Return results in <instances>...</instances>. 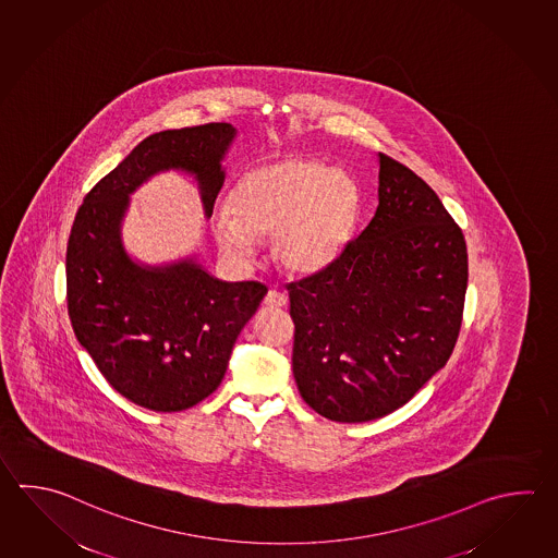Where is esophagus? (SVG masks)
Wrapping results in <instances>:
<instances>
[{"mask_svg":"<svg viewBox=\"0 0 558 558\" xmlns=\"http://www.w3.org/2000/svg\"><path fill=\"white\" fill-rule=\"evenodd\" d=\"M264 302H266L268 307H284L288 304V296H286L284 292H280V290H270L266 294Z\"/></svg>","mask_w":558,"mask_h":558,"instance_id":"esophagus-1","label":"esophagus"}]
</instances>
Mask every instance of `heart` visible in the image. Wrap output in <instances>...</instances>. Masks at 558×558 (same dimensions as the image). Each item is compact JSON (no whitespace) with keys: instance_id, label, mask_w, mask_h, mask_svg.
<instances>
[{"instance_id":"heart-1","label":"heart","mask_w":558,"mask_h":558,"mask_svg":"<svg viewBox=\"0 0 558 558\" xmlns=\"http://www.w3.org/2000/svg\"><path fill=\"white\" fill-rule=\"evenodd\" d=\"M360 213V189L348 172L304 157L268 160L244 172L213 230L222 251L246 258L256 236L272 234L276 260L314 274L338 258Z\"/></svg>"}]
</instances>
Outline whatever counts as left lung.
<instances>
[{
    "mask_svg": "<svg viewBox=\"0 0 558 558\" xmlns=\"http://www.w3.org/2000/svg\"><path fill=\"white\" fill-rule=\"evenodd\" d=\"M377 160L369 225L330 266L286 286L300 396L340 423L405 405L447 364L465 306L461 228L415 172Z\"/></svg>",
    "mask_w": 558,
    "mask_h": 558,
    "instance_id": "left-lung-1",
    "label": "left lung"
}]
</instances>
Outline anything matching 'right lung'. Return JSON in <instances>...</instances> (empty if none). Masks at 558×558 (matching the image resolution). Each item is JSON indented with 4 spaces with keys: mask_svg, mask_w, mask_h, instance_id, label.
Instances as JSON below:
<instances>
[{
    "mask_svg": "<svg viewBox=\"0 0 558 558\" xmlns=\"http://www.w3.org/2000/svg\"><path fill=\"white\" fill-rule=\"evenodd\" d=\"M230 123L160 131L141 141L80 206L68 242V310L81 345L114 391L172 413L208 398L232 345L260 306V282H222L193 258L167 266L131 260L121 242L129 194L160 171L191 172L206 218L225 182Z\"/></svg>",
    "mask_w": 558,
    "mask_h": 558,
    "instance_id": "right-lung-1",
    "label": "right lung"
}]
</instances>
